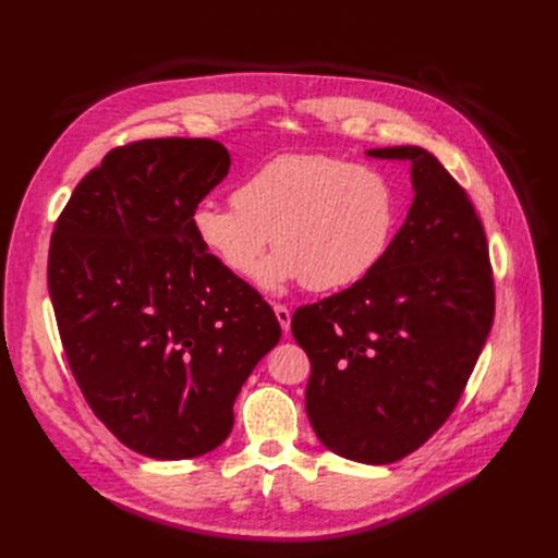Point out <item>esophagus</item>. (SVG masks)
<instances>
[{
  "label": "esophagus",
  "instance_id": "esophagus-1",
  "mask_svg": "<svg viewBox=\"0 0 558 558\" xmlns=\"http://www.w3.org/2000/svg\"><path fill=\"white\" fill-rule=\"evenodd\" d=\"M272 308H275V315H277V320H279V325H281V329L288 331V329H290V311H288L283 304H275Z\"/></svg>",
  "mask_w": 558,
  "mask_h": 558
}]
</instances>
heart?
<instances>
[{
	"mask_svg": "<svg viewBox=\"0 0 558 558\" xmlns=\"http://www.w3.org/2000/svg\"><path fill=\"white\" fill-rule=\"evenodd\" d=\"M231 202L199 204L193 231L238 277L254 275L275 242L278 252L256 272L270 293L293 283L329 293L365 279L384 260L400 214L384 172L320 151L270 158L235 185Z\"/></svg>",
	"mask_w": 558,
	"mask_h": 558,
	"instance_id": "heart-1",
	"label": "heart"
}]
</instances>
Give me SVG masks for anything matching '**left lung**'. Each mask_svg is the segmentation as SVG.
Wrapping results in <instances>:
<instances>
[{"label":"left lung","instance_id":"1","mask_svg":"<svg viewBox=\"0 0 558 558\" xmlns=\"http://www.w3.org/2000/svg\"><path fill=\"white\" fill-rule=\"evenodd\" d=\"M411 163L413 204L377 268L295 311L311 361L306 413L320 442L384 465L427 442L457 409L495 315L484 225L422 147L367 149Z\"/></svg>","mask_w":558,"mask_h":558}]
</instances>
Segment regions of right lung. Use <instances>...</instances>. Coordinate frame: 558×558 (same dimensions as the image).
<instances>
[{
  "instance_id": "right-lung-1",
  "label": "right lung",
  "mask_w": 558,
  "mask_h": 558,
  "mask_svg": "<svg viewBox=\"0 0 558 558\" xmlns=\"http://www.w3.org/2000/svg\"><path fill=\"white\" fill-rule=\"evenodd\" d=\"M229 166L210 138L116 147L51 233L47 286L72 375L106 429L149 459L225 442L238 392L281 338L270 304L191 225Z\"/></svg>"
}]
</instances>
